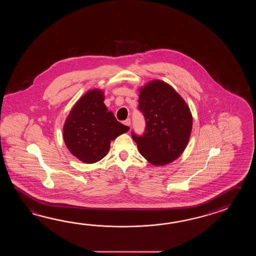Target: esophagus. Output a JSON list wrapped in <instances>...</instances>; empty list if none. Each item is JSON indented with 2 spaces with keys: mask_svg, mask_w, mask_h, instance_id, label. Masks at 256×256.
<instances>
[{
  "mask_svg": "<svg viewBox=\"0 0 256 256\" xmlns=\"http://www.w3.org/2000/svg\"><path fill=\"white\" fill-rule=\"evenodd\" d=\"M124 124L126 126H130V119H126V120H124Z\"/></svg>",
  "mask_w": 256,
  "mask_h": 256,
  "instance_id": "esophagus-1",
  "label": "esophagus"
}]
</instances>
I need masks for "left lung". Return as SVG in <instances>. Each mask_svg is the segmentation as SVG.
<instances>
[{"label": "left lung", "instance_id": "8db88e82", "mask_svg": "<svg viewBox=\"0 0 256 256\" xmlns=\"http://www.w3.org/2000/svg\"><path fill=\"white\" fill-rule=\"evenodd\" d=\"M138 102L146 124L142 136L132 132L139 152L154 166L171 163L180 158L190 141V110L173 88L161 80L142 88Z\"/></svg>", "mask_w": 256, "mask_h": 256}]
</instances>
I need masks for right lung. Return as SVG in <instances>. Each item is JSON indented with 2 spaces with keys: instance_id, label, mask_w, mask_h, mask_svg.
<instances>
[{
  "instance_id": "1",
  "label": "right lung",
  "mask_w": 256,
  "mask_h": 256,
  "mask_svg": "<svg viewBox=\"0 0 256 256\" xmlns=\"http://www.w3.org/2000/svg\"><path fill=\"white\" fill-rule=\"evenodd\" d=\"M104 102L102 90L88 92L73 106L64 124L66 146L84 163L102 160L109 152L110 141L130 129L116 120Z\"/></svg>"
}]
</instances>
